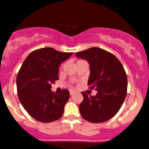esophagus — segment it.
Instances as JSON below:
<instances>
[{
    "label": "esophagus",
    "instance_id": "34e87169",
    "mask_svg": "<svg viewBox=\"0 0 149 149\" xmlns=\"http://www.w3.org/2000/svg\"><path fill=\"white\" fill-rule=\"evenodd\" d=\"M74 93H75V92H74V91H73V90H71V91H70V94H71V95H73V94H74Z\"/></svg>",
    "mask_w": 149,
    "mask_h": 149
}]
</instances>
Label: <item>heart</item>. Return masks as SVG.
Returning <instances> with one entry per match:
<instances>
[{
  "instance_id": "b5f03b06",
  "label": "heart",
  "mask_w": 149,
  "mask_h": 149,
  "mask_svg": "<svg viewBox=\"0 0 149 149\" xmlns=\"http://www.w3.org/2000/svg\"><path fill=\"white\" fill-rule=\"evenodd\" d=\"M80 61H82V60H79V61H78V62H80ZM62 67H63V66H62V67H60V69H62Z\"/></svg>"
}]
</instances>
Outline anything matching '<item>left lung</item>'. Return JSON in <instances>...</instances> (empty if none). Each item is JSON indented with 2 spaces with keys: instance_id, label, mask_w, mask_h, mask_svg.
<instances>
[{
  "instance_id": "obj_1",
  "label": "left lung",
  "mask_w": 149,
  "mask_h": 149,
  "mask_svg": "<svg viewBox=\"0 0 149 149\" xmlns=\"http://www.w3.org/2000/svg\"><path fill=\"white\" fill-rule=\"evenodd\" d=\"M76 55L89 62L88 85L98 92L96 96L81 92L83 101L79 110L82 117L92 123L110 119L120 110L127 94L128 80L122 64L115 55L100 48L77 52Z\"/></svg>"
}]
</instances>
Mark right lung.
I'll list each match as a JSON object with an SVG mask.
<instances>
[{
  "instance_id": "right-lung-1",
  "label": "right lung",
  "mask_w": 149,
  "mask_h": 149,
  "mask_svg": "<svg viewBox=\"0 0 149 149\" xmlns=\"http://www.w3.org/2000/svg\"><path fill=\"white\" fill-rule=\"evenodd\" d=\"M72 54L42 48L31 52L23 62L17 77L18 96L27 112L37 121L49 123L62 117L69 91L62 89L57 94L51 92V85L59 79L60 64Z\"/></svg>"
}]
</instances>
